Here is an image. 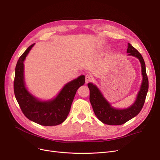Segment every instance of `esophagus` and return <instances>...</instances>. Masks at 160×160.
<instances>
[{
    "instance_id": "34e87169",
    "label": "esophagus",
    "mask_w": 160,
    "mask_h": 160,
    "mask_svg": "<svg viewBox=\"0 0 160 160\" xmlns=\"http://www.w3.org/2000/svg\"><path fill=\"white\" fill-rule=\"evenodd\" d=\"M92 79H93V77H92L90 75L88 74L85 75V83H89V82L92 81Z\"/></svg>"
}]
</instances>
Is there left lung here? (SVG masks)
Wrapping results in <instances>:
<instances>
[{"mask_svg": "<svg viewBox=\"0 0 160 160\" xmlns=\"http://www.w3.org/2000/svg\"><path fill=\"white\" fill-rule=\"evenodd\" d=\"M127 52L129 53L128 55L137 57L142 65L143 81L137 99L133 105L125 109H116L113 108L103 98L95 85L92 83L88 84L90 91L89 100L94 113L101 122L108 125H119L126 123L140 112L146 101L149 88V81L144 60L139 51L135 49L130 43H128Z\"/></svg>", "mask_w": 160, "mask_h": 160, "instance_id": "1", "label": "left lung"}]
</instances>
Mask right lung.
Wrapping results in <instances>:
<instances>
[{"mask_svg":"<svg viewBox=\"0 0 160 160\" xmlns=\"http://www.w3.org/2000/svg\"><path fill=\"white\" fill-rule=\"evenodd\" d=\"M34 45L28 47L17 61L14 80V95L22 112L28 119L44 126L59 125L69 113L77 90L84 85L85 76L81 75L67 83L54 99L46 102L37 100L27 90L23 74V62Z\"/></svg>","mask_w":160,"mask_h":160,"instance_id":"1","label":"right lung"}]
</instances>
